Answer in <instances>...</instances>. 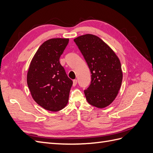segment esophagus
<instances>
[{
	"label": "esophagus",
	"instance_id": "obj_1",
	"mask_svg": "<svg viewBox=\"0 0 153 153\" xmlns=\"http://www.w3.org/2000/svg\"><path fill=\"white\" fill-rule=\"evenodd\" d=\"M76 84H77V80H73V86H75Z\"/></svg>",
	"mask_w": 153,
	"mask_h": 153
}]
</instances>
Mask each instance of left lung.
Masks as SVG:
<instances>
[{"label":"left lung","mask_w":153,"mask_h":153,"mask_svg":"<svg viewBox=\"0 0 153 153\" xmlns=\"http://www.w3.org/2000/svg\"><path fill=\"white\" fill-rule=\"evenodd\" d=\"M91 74V84L84 94L91 105L103 108L110 105L120 89L123 72L120 59L114 51L93 34L74 39Z\"/></svg>","instance_id":"8db88e82"}]
</instances>
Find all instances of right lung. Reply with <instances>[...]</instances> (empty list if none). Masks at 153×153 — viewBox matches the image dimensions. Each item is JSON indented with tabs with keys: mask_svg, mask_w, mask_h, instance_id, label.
<instances>
[{
	"mask_svg": "<svg viewBox=\"0 0 153 153\" xmlns=\"http://www.w3.org/2000/svg\"><path fill=\"white\" fill-rule=\"evenodd\" d=\"M68 38H53L37 51L27 73V84L33 99L48 111L61 110L68 102L73 81L59 63Z\"/></svg>",
	"mask_w": 153,
	"mask_h": 153,
	"instance_id": "right-lung-1",
	"label": "right lung"
}]
</instances>
